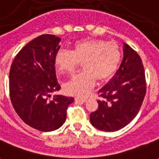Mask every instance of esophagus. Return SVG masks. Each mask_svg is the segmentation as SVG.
<instances>
[{
    "instance_id": "34e87169",
    "label": "esophagus",
    "mask_w": 159,
    "mask_h": 159,
    "mask_svg": "<svg viewBox=\"0 0 159 159\" xmlns=\"http://www.w3.org/2000/svg\"><path fill=\"white\" fill-rule=\"evenodd\" d=\"M87 101V98H79V97H76L75 98V102H79V103H83V102H86Z\"/></svg>"
}]
</instances>
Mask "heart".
Returning a JSON list of instances; mask_svg holds the SVG:
<instances>
[{
    "label": "heart",
    "instance_id": "b5f03b06",
    "mask_svg": "<svg viewBox=\"0 0 159 159\" xmlns=\"http://www.w3.org/2000/svg\"><path fill=\"white\" fill-rule=\"evenodd\" d=\"M120 60V48L116 43L85 39L75 42L71 52L66 49L57 51L54 65L57 73L69 75L82 62L84 71L63 86L67 94L82 97L92 89L96 80L104 82L111 79L118 69Z\"/></svg>",
    "mask_w": 159,
    "mask_h": 159
}]
</instances>
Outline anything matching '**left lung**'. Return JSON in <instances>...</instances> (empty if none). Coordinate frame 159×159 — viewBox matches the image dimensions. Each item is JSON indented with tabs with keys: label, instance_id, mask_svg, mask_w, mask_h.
Returning a JSON list of instances; mask_svg holds the SVG:
<instances>
[{
	"label": "left lung",
	"instance_id": "obj_1",
	"mask_svg": "<svg viewBox=\"0 0 159 159\" xmlns=\"http://www.w3.org/2000/svg\"><path fill=\"white\" fill-rule=\"evenodd\" d=\"M124 57L110 82L98 91V108L90 115L95 128L113 132L124 128L140 110L146 93L145 73L139 54L123 43Z\"/></svg>",
	"mask_w": 159,
	"mask_h": 159
}]
</instances>
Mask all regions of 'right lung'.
<instances>
[{"instance_id": "obj_1", "label": "right lung", "mask_w": 159, "mask_h": 159, "mask_svg": "<svg viewBox=\"0 0 159 159\" xmlns=\"http://www.w3.org/2000/svg\"><path fill=\"white\" fill-rule=\"evenodd\" d=\"M61 39L42 34L28 43L16 55L10 70V96L20 119L38 130L60 128L73 97L52 93L61 89L55 72L54 57Z\"/></svg>"}]
</instances>
